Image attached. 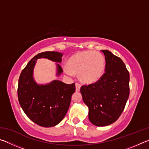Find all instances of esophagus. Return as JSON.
Here are the masks:
<instances>
[{"instance_id":"1","label":"esophagus","mask_w":149,"mask_h":149,"mask_svg":"<svg viewBox=\"0 0 149 149\" xmlns=\"http://www.w3.org/2000/svg\"><path fill=\"white\" fill-rule=\"evenodd\" d=\"M81 85L79 84H78V83H76V84H75V91H79Z\"/></svg>"}]
</instances>
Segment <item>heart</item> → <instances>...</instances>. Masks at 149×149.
I'll return each mask as SVG.
<instances>
[{
    "mask_svg": "<svg viewBox=\"0 0 149 149\" xmlns=\"http://www.w3.org/2000/svg\"><path fill=\"white\" fill-rule=\"evenodd\" d=\"M64 72L68 75L79 74V79L85 84L98 81L105 70L104 57L99 52L85 50L73 54L66 62Z\"/></svg>",
    "mask_w": 149,
    "mask_h": 149,
    "instance_id": "1",
    "label": "heart"
}]
</instances>
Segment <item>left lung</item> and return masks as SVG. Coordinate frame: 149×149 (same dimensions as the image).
<instances>
[{"label": "left lung", "mask_w": 149, "mask_h": 149, "mask_svg": "<svg viewBox=\"0 0 149 149\" xmlns=\"http://www.w3.org/2000/svg\"><path fill=\"white\" fill-rule=\"evenodd\" d=\"M102 52L106 72L98 81L80 89L89 108V120L99 127L112 124L119 118L130 95V74L125 64L109 50Z\"/></svg>", "instance_id": "1"}]
</instances>
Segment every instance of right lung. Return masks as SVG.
<instances>
[{"label": "right lung", "mask_w": 149, "mask_h": 149, "mask_svg": "<svg viewBox=\"0 0 149 149\" xmlns=\"http://www.w3.org/2000/svg\"><path fill=\"white\" fill-rule=\"evenodd\" d=\"M62 53L47 51L37 54L22 70L18 81L17 97L25 114L42 127H53L61 122L68 110L71 97L75 91V84H65L54 80L49 84H38L33 77L37 60L47 58L56 62V75L63 72L58 64L62 62Z\"/></svg>", "instance_id": "obj_1"}]
</instances>
